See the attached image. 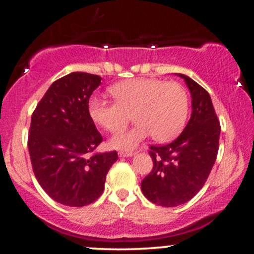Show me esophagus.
Instances as JSON below:
<instances>
[{
	"label": "esophagus",
	"mask_w": 254,
	"mask_h": 254,
	"mask_svg": "<svg viewBox=\"0 0 254 254\" xmlns=\"http://www.w3.org/2000/svg\"><path fill=\"white\" fill-rule=\"evenodd\" d=\"M118 155L121 157H129L133 155V151H119Z\"/></svg>",
	"instance_id": "34e87169"
}]
</instances>
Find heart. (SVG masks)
<instances>
[{
  "label": "heart",
  "mask_w": 254,
  "mask_h": 254,
  "mask_svg": "<svg viewBox=\"0 0 254 254\" xmlns=\"http://www.w3.org/2000/svg\"><path fill=\"white\" fill-rule=\"evenodd\" d=\"M116 101L92 97L88 101L90 118L99 127L116 133L130 121L135 125L110 139L113 149L131 150L148 136L157 142L174 138L189 115L188 92L180 83L159 78H133L111 87Z\"/></svg>",
  "instance_id": "b5f03b06"
}]
</instances>
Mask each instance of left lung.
Returning a JSON list of instances; mask_svg holds the SVG:
<instances>
[{"instance_id": "left-lung-1", "label": "left lung", "mask_w": 254, "mask_h": 254, "mask_svg": "<svg viewBox=\"0 0 254 254\" xmlns=\"http://www.w3.org/2000/svg\"><path fill=\"white\" fill-rule=\"evenodd\" d=\"M192 113L178 138L150 145L153 170L142 180V192L157 205L177 206L193 198L203 188L216 161L221 125L209 93L186 75Z\"/></svg>"}]
</instances>
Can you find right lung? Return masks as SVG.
Returning <instances> with one entry per match:
<instances>
[{
	"mask_svg": "<svg viewBox=\"0 0 254 254\" xmlns=\"http://www.w3.org/2000/svg\"><path fill=\"white\" fill-rule=\"evenodd\" d=\"M101 77L71 72L58 78L37 105L28 132L34 176L56 202L84 206L103 193L117 151L95 153L103 136L88 112L92 93Z\"/></svg>",
	"mask_w": 254,
	"mask_h": 254,
	"instance_id": "obj_1",
	"label": "right lung"
}]
</instances>
